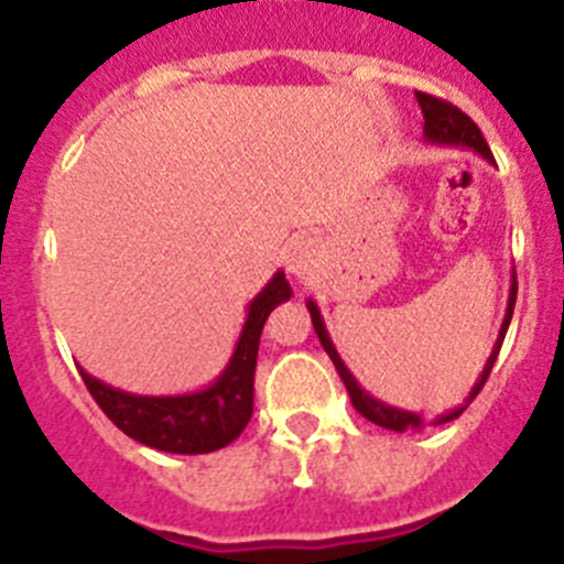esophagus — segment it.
<instances>
[{
    "label": "esophagus",
    "mask_w": 564,
    "mask_h": 564,
    "mask_svg": "<svg viewBox=\"0 0 564 564\" xmlns=\"http://www.w3.org/2000/svg\"><path fill=\"white\" fill-rule=\"evenodd\" d=\"M285 265L291 276H296L299 282H311L313 276L318 273L322 268V248L313 237H296L288 246V257H285Z\"/></svg>",
    "instance_id": "esophagus-1"
}]
</instances>
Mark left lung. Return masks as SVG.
<instances>
[{
	"label": "left lung",
	"mask_w": 564,
	"mask_h": 564,
	"mask_svg": "<svg viewBox=\"0 0 564 564\" xmlns=\"http://www.w3.org/2000/svg\"><path fill=\"white\" fill-rule=\"evenodd\" d=\"M415 98H417V104H421V112H423V138H426V143H437V147L471 149V152L480 154L482 161L495 163V154H491L488 143L482 141V132L477 129V123L471 121L468 115H463L460 109L455 107V104H446V101H441V98H435V96H426V93H415ZM514 302H517V273L511 271V291H508L506 316H502L500 336H497L495 347H491V356H488V361H486V367H482L480 378L475 381L471 392L463 398L460 406H455V410L437 415L435 421H432L435 426H441V423H449V421H455V417H460L463 410H466L468 403L477 398V392L482 390V383H486L488 372H491V367H495V361H497V352H500L502 338H506V333H508V325H511V316H514ZM307 311H311L313 330H316L318 341H322L325 352L330 356V361L336 364L338 376H341L344 387H347V392H350V401H352V406L358 410V415H364L367 421L376 423V426H383V430H392V432H406V430H417V426H423V417L417 415V412L398 410V406H392V403L378 401L376 395H370V392L364 390L361 383L356 381V376L347 370V364L341 361V356H338L336 344H333L330 333H327V327H325V318H322V311H318V305L313 302V299H307Z\"/></svg>",
	"instance_id": "8db88e82"
}]
</instances>
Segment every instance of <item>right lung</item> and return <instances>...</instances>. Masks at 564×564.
Segmentation results:
<instances>
[{
	"label": "right lung",
	"mask_w": 564,
	"mask_h": 564,
	"mask_svg": "<svg viewBox=\"0 0 564 564\" xmlns=\"http://www.w3.org/2000/svg\"><path fill=\"white\" fill-rule=\"evenodd\" d=\"M293 296L285 271H276L251 299L246 325L223 372L208 387L183 395H134L82 372L89 395L104 415L132 441L172 455H206L237 441L253 412V372H257L259 336L276 305Z\"/></svg>",
	"instance_id": "add662e5"
}]
</instances>
